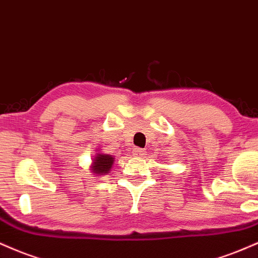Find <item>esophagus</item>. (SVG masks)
Segmentation results:
<instances>
[{
	"instance_id": "obj_1",
	"label": "esophagus",
	"mask_w": 258,
	"mask_h": 258,
	"mask_svg": "<svg viewBox=\"0 0 258 258\" xmlns=\"http://www.w3.org/2000/svg\"><path fill=\"white\" fill-rule=\"evenodd\" d=\"M134 154L139 157H144L146 154V151L142 150V148H134Z\"/></svg>"
}]
</instances>
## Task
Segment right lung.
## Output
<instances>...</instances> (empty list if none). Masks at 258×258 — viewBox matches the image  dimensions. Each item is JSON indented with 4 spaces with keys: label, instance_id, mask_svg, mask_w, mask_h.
Segmentation results:
<instances>
[{
    "label": "right lung",
    "instance_id": "obj_1",
    "mask_svg": "<svg viewBox=\"0 0 258 258\" xmlns=\"http://www.w3.org/2000/svg\"><path fill=\"white\" fill-rule=\"evenodd\" d=\"M114 157L106 153H96L92 163V170L96 175H107L113 165Z\"/></svg>",
    "mask_w": 258,
    "mask_h": 258
}]
</instances>
